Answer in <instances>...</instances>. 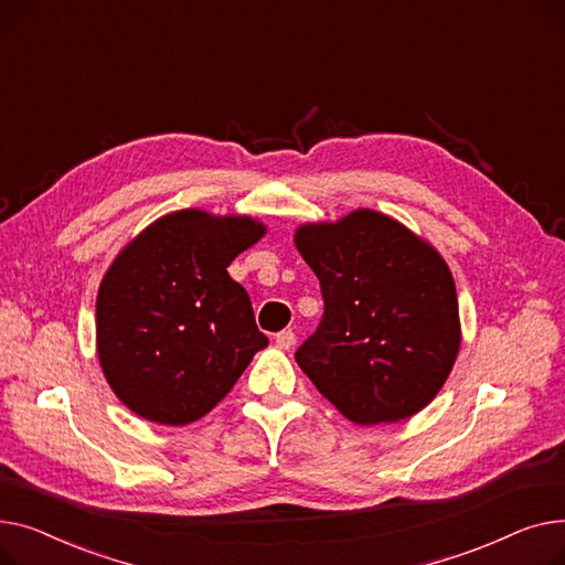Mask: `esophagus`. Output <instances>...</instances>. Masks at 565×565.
I'll list each match as a JSON object with an SVG mask.
<instances>
[{
	"mask_svg": "<svg viewBox=\"0 0 565 565\" xmlns=\"http://www.w3.org/2000/svg\"><path fill=\"white\" fill-rule=\"evenodd\" d=\"M294 342H296V335L291 333V330H282V333L276 335V347L282 351H289L294 347Z\"/></svg>",
	"mask_w": 565,
	"mask_h": 565,
	"instance_id": "1",
	"label": "esophagus"
}]
</instances>
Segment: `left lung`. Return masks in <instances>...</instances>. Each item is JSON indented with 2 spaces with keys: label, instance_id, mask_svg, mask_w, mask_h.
<instances>
[{
  "label": "left lung",
  "instance_id": "8db88e82",
  "mask_svg": "<svg viewBox=\"0 0 565 565\" xmlns=\"http://www.w3.org/2000/svg\"><path fill=\"white\" fill-rule=\"evenodd\" d=\"M294 244L317 274L323 321L298 367L347 419L394 424L436 399L460 349L445 257L396 218L353 210L303 223Z\"/></svg>",
  "mask_w": 565,
  "mask_h": 565
}]
</instances>
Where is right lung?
Here are the masks:
<instances>
[{"label":"right lung","instance_id":"right-lung-1","mask_svg":"<svg viewBox=\"0 0 565 565\" xmlns=\"http://www.w3.org/2000/svg\"><path fill=\"white\" fill-rule=\"evenodd\" d=\"M267 235L246 214H163L111 262L97 289L95 349L118 399L139 417H205L269 344L227 267Z\"/></svg>","mask_w":565,"mask_h":565}]
</instances>
